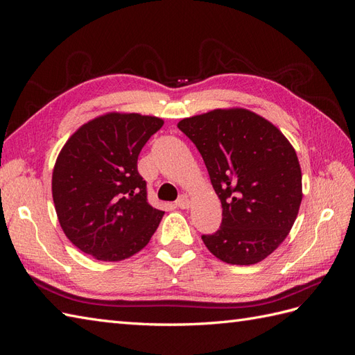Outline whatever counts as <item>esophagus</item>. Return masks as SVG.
I'll return each instance as SVG.
<instances>
[{"label": "esophagus", "instance_id": "1", "mask_svg": "<svg viewBox=\"0 0 355 355\" xmlns=\"http://www.w3.org/2000/svg\"><path fill=\"white\" fill-rule=\"evenodd\" d=\"M176 207L179 209H188L189 207V198L187 196H180L178 200H176Z\"/></svg>", "mask_w": 355, "mask_h": 355}]
</instances>
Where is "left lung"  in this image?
Instances as JSON below:
<instances>
[{"label": "left lung", "mask_w": 355, "mask_h": 355, "mask_svg": "<svg viewBox=\"0 0 355 355\" xmlns=\"http://www.w3.org/2000/svg\"><path fill=\"white\" fill-rule=\"evenodd\" d=\"M198 149L222 202V223L201 235L218 259L253 265L292 230L302 201L296 151L278 128L249 110H214L178 124Z\"/></svg>", "instance_id": "left-lung-1"}]
</instances>
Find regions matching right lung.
Listing matches in <instances>:
<instances>
[{
  "instance_id": "obj_1",
  "label": "right lung",
  "mask_w": 355,
  "mask_h": 355,
  "mask_svg": "<svg viewBox=\"0 0 355 355\" xmlns=\"http://www.w3.org/2000/svg\"><path fill=\"white\" fill-rule=\"evenodd\" d=\"M163 124L157 116L110 112L63 145L51 178L58 219L69 241L94 259H127L158 228L164 211L148 202L137 157Z\"/></svg>"
}]
</instances>
